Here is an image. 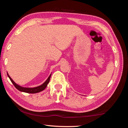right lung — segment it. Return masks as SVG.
<instances>
[{"label": "right lung", "instance_id": "obj_1", "mask_svg": "<svg viewBox=\"0 0 128 128\" xmlns=\"http://www.w3.org/2000/svg\"><path fill=\"white\" fill-rule=\"evenodd\" d=\"M7 76L10 79V80H11L12 83L14 84V86H15V88H16L18 90L20 91V92L28 93H36L41 92V91L43 90L44 89L46 88V86H47L48 84L50 82V76H51V74L50 75V76L48 77V78L46 79V80L43 83V84H42L41 86H36V87H34V88H26V87H23V86H20L19 85L17 84L16 83L14 82V81L11 78V77L9 76V74L8 73H7Z\"/></svg>", "mask_w": 128, "mask_h": 128}]
</instances>
